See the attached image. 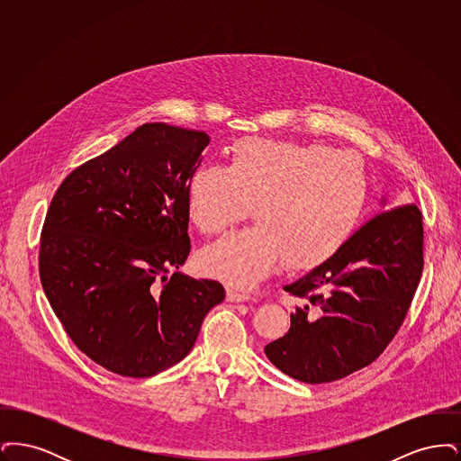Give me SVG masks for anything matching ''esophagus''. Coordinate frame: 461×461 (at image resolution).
<instances>
[{
	"label": "esophagus",
	"instance_id": "obj_1",
	"mask_svg": "<svg viewBox=\"0 0 461 461\" xmlns=\"http://www.w3.org/2000/svg\"><path fill=\"white\" fill-rule=\"evenodd\" d=\"M226 299H228L230 303H247V301H250L252 297H250L249 294H245V292H240V290L228 288V292H226Z\"/></svg>",
	"mask_w": 461,
	"mask_h": 461
}]
</instances>
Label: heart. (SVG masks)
<instances>
[{
    "mask_svg": "<svg viewBox=\"0 0 461 461\" xmlns=\"http://www.w3.org/2000/svg\"><path fill=\"white\" fill-rule=\"evenodd\" d=\"M366 197L359 155L320 143L245 138L228 167L202 166L190 177L186 216L203 235L241 220L256 226L205 247L200 269L233 286H252L286 266L325 263L351 235Z\"/></svg>",
    "mask_w": 461,
    "mask_h": 461,
    "instance_id": "1",
    "label": "heart"
}]
</instances>
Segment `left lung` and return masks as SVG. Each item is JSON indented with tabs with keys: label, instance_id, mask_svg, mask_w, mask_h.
Returning a JSON list of instances; mask_svg holds the SVG:
<instances>
[{
	"label": "left lung",
	"instance_id": "8db88e82",
	"mask_svg": "<svg viewBox=\"0 0 461 461\" xmlns=\"http://www.w3.org/2000/svg\"><path fill=\"white\" fill-rule=\"evenodd\" d=\"M421 271L417 205L376 214L325 263L284 286L301 306L290 314L285 335L264 348L267 359L306 384L333 382L372 365L401 329Z\"/></svg>",
	"mask_w": 461,
	"mask_h": 461
}]
</instances>
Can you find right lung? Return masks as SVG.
I'll use <instances>...</instances> for the list:
<instances>
[{"label": "right lung", "mask_w": 461, "mask_h": 461, "mask_svg": "<svg viewBox=\"0 0 461 461\" xmlns=\"http://www.w3.org/2000/svg\"><path fill=\"white\" fill-rule=\"evenodd\" d=\"M209 141L143 124L74 169L50 203L44 294L77 349L109 372L147 378L171 368L224 301L220 282L177 271L190 254L186 190Z\"/></svg>", "instance_id": "obj_1"}]
</instances>
